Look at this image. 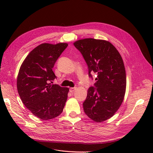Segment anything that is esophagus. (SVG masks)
Returning a JSON list of instances; mask_svg holds the SVG:
<instances>
[{"instance_id":"esophagus-1","label":"esophagus","mask_w":153,"mask_h":153,"mask_svg":"<svg viewBox=\"0 0 153 153\" xmlns=\"http://www.w3.org/2000/svg\"><path fill=\"white\" fill-rule=\"evenodd\" d=\"M76 87H71L70 89H69V92H73L74 91H75L76 90Z\"/></svg>"}]
</instances>
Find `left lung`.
Returning <instances> with one entry per match:
<instances>
[{"instance_id": "1", "label": "left lung", "mask_w": 153, "mask_h": 153, "mask_svg": "<svg viewBox=\"0 0 153 153\" xmlns=\"http://www.w3.org/2000/svg\"><path fill=\"white\" fill-rule=\"evenodd\" d=\"M74 46L82 54L87 64L89 76L97 74L94 87L87 91L83 103L85 114L95 122L112 117L121 105L126 92V71L121 55L109 41L85 38Z\"/></svg>"}]
</instances>
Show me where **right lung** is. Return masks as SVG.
Segmentation results:
<instances>
[{"label": "right lung", "instance_id": "1", "mask_svg": "<svg viewBox=\"0 0 153 153\" xmlns=\"http://www.w3.org/2000/svg\"><path fill=\"white\" fill-rule=\"evenodd\" d=\"M68 43L41 44L27 55L17 77V89L23 103L35 116L47 121L61 114L69 89L51 84L56 78L52 70Z\"/></svg>", "mask_w": 153, "mask_h": 153}]
</instances>
